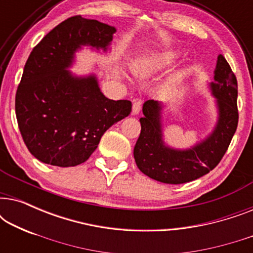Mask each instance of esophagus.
I'll list each match as a JSON object with an SVG mask.
<instances>
[{"label":"esophagus","instance_id":"34e87169","mask_svg":"<svg viewBox=\"0 0 253 253\" xmlns=\"http://www.w3.org/2000/svg\"><path fill=\"white\" fill-rule=\"evenodd\" d=\"M141 109V101L140 100H133L132 102V115H138Z\"/></svg>","mask_w":253,"mask_h":253}]
</instances>
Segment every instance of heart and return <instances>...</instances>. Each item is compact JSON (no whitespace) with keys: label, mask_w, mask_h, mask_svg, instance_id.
Instances as JSON below:
<instances>
[{"label":"heart","mask_w":253,"mask_h":253,"mask_svg":"<svg viewBox=\"0 0 253 253\" xmlns=\"http://www.w3.org/2000/svg\"><path fill=\"white\" fill-rule=\"evenodd\" d=\"M178 58V54L175 51H162L152 55V56L141 58L132 64V72L137 77H147L166 67L175 63Z\"/></svg>","instance_id":"b5f03b06"}]
</instances>
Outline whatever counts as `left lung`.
I'll list each match as a JSON object with an SVG mask.
<instances>
[{
  "mask_svg": "<svg viewBox=\"0 0 253 253\" xmlns=\"http://www.w3.org/2000/svg\"><path fill=\"white\" fill-rule=\"evenodd\" d=\"M215 98L217 120L209 136L189 148H174L165 143L162 129L164 105L147 100L140 117L141 131L133 157L141 172L167 184L191 182L217 166L237 129V81L222 55L217 56L214 81L209 84Z\"/></svg>",
  "mask_w": 253,
  "mask_h": 253,
  "instance_id": "1",
  "label": "left lung"
}]
</instances>
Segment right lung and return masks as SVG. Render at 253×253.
<instances>
[{"instance_id":"obj_1","label":"right lung","mask_w":253,"mask_h":253,"mask_svg":"<svg viewBox=\"0 0 253 253\" xmlns=\"http://www.w3.org/2000/svg\"><path fill=\"white\" fill-rule=\"evenodd\" d=\"M114 26L82 16L54 27L27 58L16 93L18 126L31 154L57 167L81 165L102 134L131 113L129 100H110L95 75L76 76L69 68L83 46L107 51Z\"/></svg>"}]
</instances>
